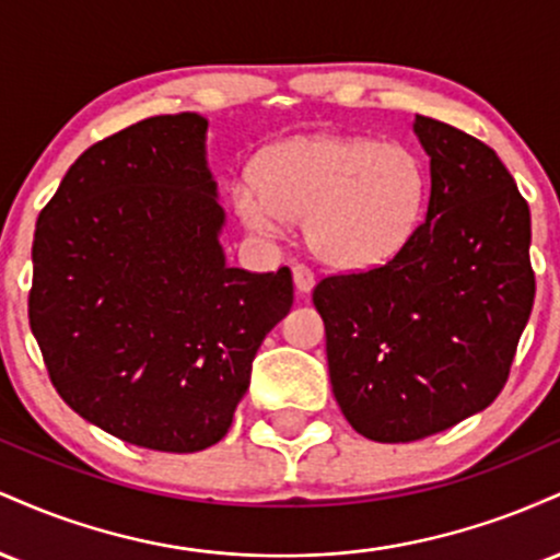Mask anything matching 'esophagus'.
Wrapping results in <instances>:
<instances>
[{"instance_id":"34e87169","label":"esophagus","mask_w":560,"mask_h":560,"mask_svg":"<svg viewBox=\"0 0 560 560\" xmlns=\"http://www.w3.org/2000/svg\"><path fill=\"white\" fill-rule=\"evenodd\" d=\"M292 276H294V287H298L302 294L311 292L313 284H316V273H313V268L305 266V262L292 266Z\"/></svg>"}]
</instances>
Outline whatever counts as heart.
Masks as SVG:
<instances>
[{
  "label": "heart",
  "instance_id": "b5f03b06",
  "mask_svg": "<svg viewBox=\"0 0 560 560\" xmlns=\"http://www.w3.org/2000/svg\"><path fill=\"white\" fill-rule=\"evenodd\" d=\"M432 197V173L405 141L311 133L262 150L253 178L231 189L236 215L262 236L305 221L320 260L369 271L395 260L419 234Z\"/></svg>",
  "mask_w": 560,
  "mask_h": 560
}]
</instances>
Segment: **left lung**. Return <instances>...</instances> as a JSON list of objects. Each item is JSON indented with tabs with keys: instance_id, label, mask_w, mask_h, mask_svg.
<instances>
[{
	"instance_id": "left-lung-1",
	"label": "left lung",
	"mask_w": 560,
	"mask_h": 560,
	"mask_svg": "<svg viewBox=\"0 0 560 560\" xmlns=\"http://www.w3.org/2000/svg\"><path fill=\"white\" fill-rule=\"evenodd\" d=\"M432 197L395 260L313 289L331 389L374 442L445 432L490 405L535 305L529 205L485 141L416 115Z\"/></svg>"
}]
</instances>
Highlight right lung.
Returning <instances> with one entry per match:
<instances>
[{"mask_svg": "<svg viewBox=\"0 0 560 560\" xmlns=\"http://www.w3.org/2000/svg\"><path fill=\"white\" fill-rule=\"evenodd\" d=\"M208 120L155 115L96 141L36 221L28 320L57 395L131 445L197 453L229 432L292 271L229 268Z\"/></svg>", "mask_w": 560, "mask_h": 560, "instance_id": "obj_1", "label": "right lung"}]
</instances>
